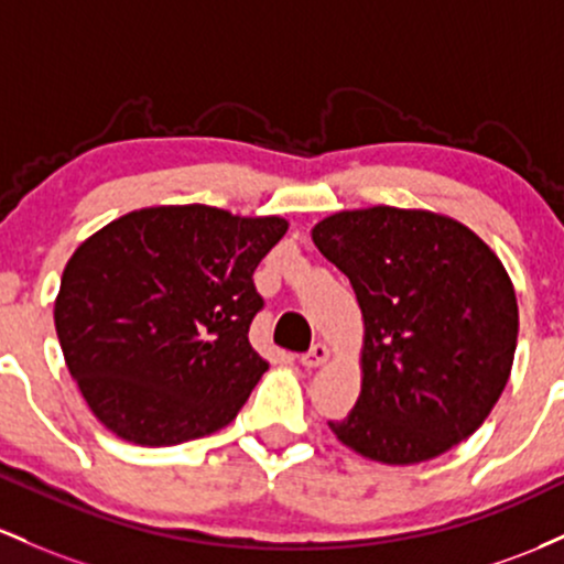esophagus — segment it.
<instances>
[{
  "label": "esophagus",
  "instance_id": "obj_1",
  "mask_svg": "<svg viewBox=\"0 0 564 564\" xmlns=\"http://www.w3.org/2000/svg\"><path fill=\"white\" fill-rule=\"evenodd\" d=\"M330 359V349H327L325 344H314L312 349L306 354H301V365L308 367V370H314V367H322Z\"/></svg>",
  "mask_w": 564,
  "mask_h": 564
}]
</instances>
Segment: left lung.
Masks as SVG:
<instances>
[{"mask_svg":"<svg viewBox=\"0 0 564 564\" xmlns=\"http://www.w3.org/2000/svg\"><path fill=\"white\" fill-rule=\"evenodd\" d=\"M316 250L349 276L362 308V391L333 434L362 458L413 466L482 426L511 376L514 284L469 226L376 205L327 215Z\"/></svg>","mask_w":564,"mask_h":564,"instance_id":"1","label":"left lung"}]
</instances>
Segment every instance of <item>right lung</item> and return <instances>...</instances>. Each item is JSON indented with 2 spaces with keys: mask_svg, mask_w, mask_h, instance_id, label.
<instances>
[{
  "mask_svg": "<svg viewBox=\"0 0 564 564\" xmlns=\"http://www.w3.org/2000/svg\"><path fill=\"white\" fill-rule=\"evenodd\" d=\"M284 231L280 215L160 205L111 220L74 250L55 333L111 434L167 447L237 419L269 370L248 338L263 306L252 271Z\"/></svg>",
  "mask_w": 564,
  "mask_h": 564,
  "instance_id": "add662e5",
  "label": "right lung"
}]
</instances>
